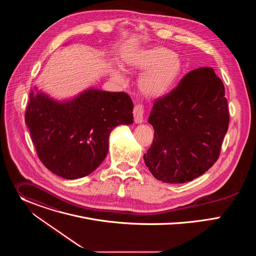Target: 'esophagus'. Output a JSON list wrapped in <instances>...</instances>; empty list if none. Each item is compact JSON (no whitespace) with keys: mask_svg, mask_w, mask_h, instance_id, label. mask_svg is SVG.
Wrapping results in <instances>:
<instances>
[{"mask_svg":"<svg viewBox=\"0 0 256 256\" xmlns=\"http://www.w3.org/2000/svg\"><path fill=\"white\" fill-rule=\"evenodd\" d=\"M144 106L140 104H138L134 108V120L136 124H142L144 122Z\"/></svg>","mask_w":256,"mask_h":256,"instance_id":"34e87169","label":"esophagus"}]
</instances>
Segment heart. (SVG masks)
I'll return each mask as SVG.
<instances>
[{"mask_svg":"<svg viewBox=\"0 0 256 256\" xmlns=\"http://www.w3.org/2000/svg\"><path fill=\"white\" fill-rule=\"evenodd\" d=\"M122 66L128 72H144L140 77L138 88L148 98L167 95L184 70V62L169 48L156 46L128 50L122 56ZM116 80H122L118 70H112Z\"/></svg>","mask_w":256,"mask_h":256,"instance_id":"obj_1","label":"heart"}]
</instances>
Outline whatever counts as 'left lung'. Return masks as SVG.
Here are the masks:
<instances>
[{"instance_id": "1", "label": "left lung", "mask_w": 256, "mask_h": 256, "mask_svg": "<svg viewBox=\"0 0 256 256\" xmlns=\"http://www.w3.org/2000/svg\"><path fill=\"white\" fill-rule=\"evenodd\" d=\"M148 122L154 140L144 160L156 179L184 184L202 175L218 160L228 130L222 80L212 68L190 70L155 101Z\"/></svg>"}]
</instances>
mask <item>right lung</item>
<instances>
[{
    "label": "right lung",
    "instance_id": "add662e5",
    "mask_svg": "<svg viewBox=\"0 0 256 256\" xmlns=\"http://www.w3.org/2000/svg\"><path fill=\"white\" fill-rule=\"evenodd\" d=\"M132 109L124 92L89 88L60 101L34 87L25 122L44 165L58 176L78 179L99 167L114 128L134 122Z\"/></svg>",
    "mask_w": 256,
    "mask_h": 256
}]
</instances>
